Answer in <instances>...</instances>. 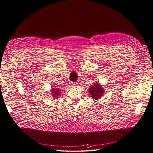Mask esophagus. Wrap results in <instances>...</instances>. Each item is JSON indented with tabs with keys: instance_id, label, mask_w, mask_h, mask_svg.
Masks as SVG:
<instances>
[{
	"instance_id": "esophagus-1",
	"label": "esophagus",
	"mask_w": 153,
	"mask_h": 153,
	"mask_svg": "<svg viewBox=\"0 0 153 153\" xmlns=\"http://www.w3.org/2000/svg\"><path fill=\"white\" fill-rule=\"evenodd\" d=\"M72 85L73 86H76V84H75V83H72Z\"/></svg>"
}]
</instances>
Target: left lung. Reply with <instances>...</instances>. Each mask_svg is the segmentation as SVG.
I'll return each mask as SVG.
<instances>
[{
  "label": "left lung",
  "mask_w": 153,
  "mask_h": 153,
  "mask_svg": "<svg viewBox=\"0 0 153 153\" xmlns=\"http://www.w3.org/2000/svg\"><path fill=\"white\" fill-rule=\"evenodd\" d=\"M104 89L102 85H100L98 82H96L94 85L90 86L89 92L91 97L94 100H98L103 96Z\"/></svg>",
  "instance_id": "1"
}]
</instances>
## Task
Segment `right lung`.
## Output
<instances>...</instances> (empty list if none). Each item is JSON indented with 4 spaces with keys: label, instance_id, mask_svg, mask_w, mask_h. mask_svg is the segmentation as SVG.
Returning <instances> with one entry per match:
<instances>
[{
    "label": "right lung",
    "instance_id": "right-lung-1",
    "mask_svg": "<svg viewBox=\"0 0 153 153\" xmlns=\"http://www.w3.org/2000/svg\"><path fill=\"white\" fill-rule=\"evenodd\" d=\"M52 95L53 96L54 98H58V96L60 95V91H61V90H60L59 89H58V88H56V87H54V88H52Z\"/></svg>",
    "mask_w": 153,
    "mask_h": 153
}]
</instances>
